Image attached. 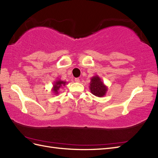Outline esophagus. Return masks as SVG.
Returning a JSON list of instances; mask_svg holds the SVG:
<instances>
[{
  "label": "esophagus",
  "instance_id": "esophagus-1",
  "mask_svg": "<svg viewBox=\"0 0 158 158\" xmlns=\"http://www.w3.org/2000/svg\"><path fill=\"white\" fill-rule=\"evenodd\" d=\"M75 81L77 83H79L80 82V79L79 78H75Z\"/></svg>",
  "mask_w": 158,
  "mask_h": 158
}]
</instances>
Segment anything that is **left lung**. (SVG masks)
Wrapping results in <instances>:
<instances>
[{"mask_svg": "<svg viewBox=\"0 0 158 158\" xmlns=\"http://www.w3.org/2000/svg\"><path fill=\"white\" fill-rule=\"evenodd\" d=\"M89 89L91 93L97 97H104L108 91V87L104 82H102L101 78L98 75L94 76L91 78Z\"/></svg>", "mask_w": 158, "mask_h": 158, "instance_id": "8db88e82", "label": "left lung"}]
</instances>
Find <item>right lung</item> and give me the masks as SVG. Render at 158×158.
<instances>
[{"label": "right lung", "instance_id": "right-lung-1", "mask_svg": "<svg viewBox=\"0 0 158 158\" xmlns=\"http://www.w3.org/2000/svg\"><path fill=\"white\" fill-rule=\"evenodd\" d=\"M66 83H67V81H61L60 79H58V80H56V81L54 82V84H53V87L52 89V92L55 94H58V93H59V89L60 88L62 87V86H65Z\"/></svg>", "mask_w": 158, "mask_h": 158}]
</instances>
